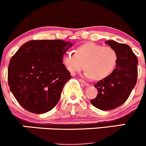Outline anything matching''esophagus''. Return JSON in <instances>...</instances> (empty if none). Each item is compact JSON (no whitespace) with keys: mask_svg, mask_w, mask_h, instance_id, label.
<instances>
[{"mask_svg":"<svg viewBox=\"0 0 146 146\" xmlns=\"http://www.w3.org/2000/svg\"><path fill=\"white\" fill-rule=\"evenodd\" d=\"M79 82H80L82 84H83L84 85V86H89V84L87 83V82H84V81L83 79H79Z\"/></svg>","mask_w":146,"mask_h":146,"instance_id":"34e87169","label":"esophagus"}]
</instances>
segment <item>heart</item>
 I'll return each mask as SVG.
<instances>
[{
	"instance_id": "heart-1",
	"label": "heart",
	"mask_w": 146,
	"mask_h": 146,
	"mask_svg": "<svg viewBox=\"0 0 146 146\" xmlns=\"http://www.w3.org/2000/svg\"><path fill=\"white\" fill-rule=\"evenodd\" d=\"M63 62L70 73L74 74L85 68L86 78L103 80L114 70L118 62V54L111 47L94 42L79 47L76 53L68 52L63 57Z\"/></svg>"
}]
</instances>
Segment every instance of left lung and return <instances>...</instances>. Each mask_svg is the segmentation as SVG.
I'll return each mask as SVG.
<instances>
[{
  "instance_id": "left-lung-1",
  "label": "left lung",
  "mask_w": 146,
  "mask_h": 146,
  "mask_svg": "<svg viewBox=\"0 0 146 146\" xmlns=\"http://www.w3.org/2000/svg\"><path fill=\"white\" fill-rule=\"evenodd\" d=\"M118 54L116 68L107 78L95 84L98 94L91 104L97 109L109 111L123 104L135 86L138 76V59L131 47L112 40L105 42Z\"/></svg>"
}]
</instances>
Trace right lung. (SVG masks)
<instances>
[{
  "label": "right lung",
  "mask_w": 146,
  "mask_h": 146,
  "mask_svg": "<svg viewBox=\"0 0 146 146\" xmlns=\"http://www.w3.org/2000/svg\"><path fill=\"white\" fill-rule=\"evenodd\" d=\"M72 45L62 40H31L13 56L8 85L25 109L44 113L57 105L64 84L72 77L62 59Z\"/></svg>",
  "instance_id": "right-lung-1"
}]
</instances>
